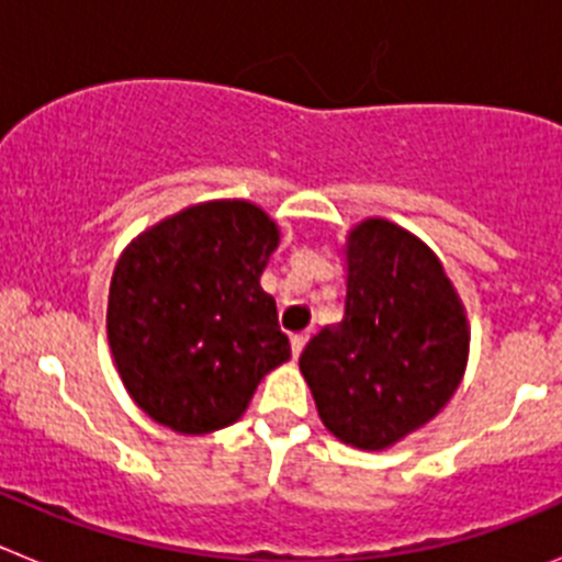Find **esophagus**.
I'll return each instance as SVG.
<instances>
[{
  "label": "esophagus",
  "instance_id": "1",
  "mask_svg": "<svg viewBox=\"0 0 562 562\" xmlns=\"http://www.w3.org/2000/svg\"><path fill=\"white\" fill-rule=\"evenodd\" d=\"M306 340H310V335H304V331H301V335H292V355L295 357H301V351H304V346H306Z\"/></svg>",
  "mask_w": 562,
  "mask_h": 562
}]
</instances>
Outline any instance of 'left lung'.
Listing matches in <instances>:
<instances>
[{"instance_id": "1", "label": "left lung", "mask_w": 562, "mask_h": 562, "mask_svg": "<svg viewBox=\"0 0 562 562\" xmlns=\"http://www.w3.org/2000/svg\"><path fill=\"white\" fill-rule=\"evenodd\" d=\"M470 351L464 304L425 241L389 220L346 238V312L297 360L340 441L385 450L428 425L459 389Z\"/></svg>"}]
</instances>
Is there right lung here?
I'll return each mask as SVG.
<instances>
[{"label": "right lung", "instance_id": "obj_1", "mask_svg": "<svg viewBox=\"0 0 562 562\" xmlns=\"http://www.w3.org/2000/svg\"><path fill=\"white\" fill-rule=\"evenodd\" d=\"M281 241L252 202L191 205L117 258L106 335L114 366L154 422L200 436L245 414L258 382L290 360L261 272Z\"/></svg>", "mask_w": 562, "mask_h": 562}]
</instances>
